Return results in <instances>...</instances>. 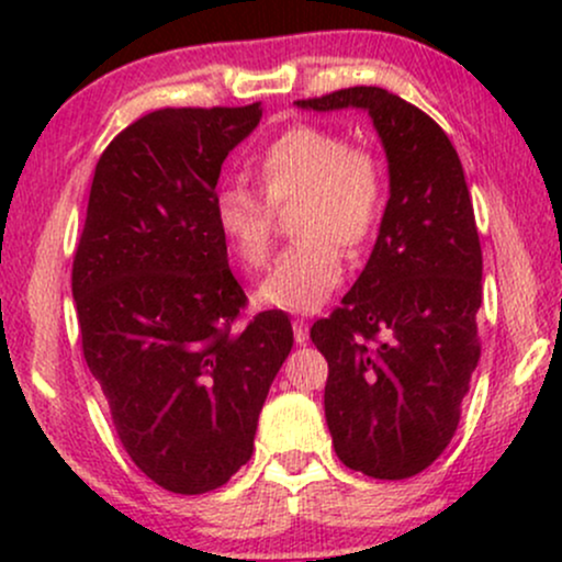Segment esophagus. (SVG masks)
Instances as JSON below:
<instances>
[{"label":"esophagus","instance_id":"esophagus-1","mask_svg":"<svg viewBox=\"0 0 562 562\" xmlns=\"http://www.w3.org/2000/svg\"><path fill=\"white\" fill-rule=\"evenodd\" d=\"M293 335H295V344H306V340H308V322L303 317L293 319Z\"/></svg>","mask_w":562,"mask_h":562}]
</instances>
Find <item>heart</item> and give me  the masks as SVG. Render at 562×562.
Segmentation results:
<instances>
[{"mask_svg":"<svg viewBox=\"0 0 562 562\" xmlns=\"http://www.w3.org/2000/svg\"><path fill=\"white\" fill-rule=\"evenodd\" d=\"M263 199L245 184H227L214 198L216 229L248 269H261L274 237V209L299 200L293 235L259 285V301L285 312H312L330 299L344 274V254L362 250L385 209V171L367 147L317 124L285 128L261 153Z\"/></svg>","mask_w":562,"mask_h":562,"instance_id":"b5f03b06","label":"heart"}]
</instances>
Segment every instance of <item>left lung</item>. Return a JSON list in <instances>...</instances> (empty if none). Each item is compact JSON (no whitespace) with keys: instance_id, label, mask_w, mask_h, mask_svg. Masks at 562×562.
<instances>
[{"instance_id":"left-lung-1","label":"left lung","mask_w":562,"mask_h":562,"mask_svg":"<svg viewBox=\"0 0 562 562\" xmlns=\"http://www.w3.org/2000/svg\"><path fill=\"white\" fill-rule=\"evenodd\" d=\"M362 108L389 158L375 248L312 340L327 359L325 417L346 468L380 481L423 473L449 447L481 359V240L460 156L443 128L380 87L295 102Z\"/></svg>"}]
</instances>
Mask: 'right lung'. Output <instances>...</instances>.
<instances>
[{
  "mask_svg": "<svg viewBox=\"0 0 562 562\" xmlns=\"http://www.w3.org/2000/svg\"><path fill=\"white\" fill-rule=\"evenodd\" d=\"M259 121L254 102L126 126L97 160L74 256L83 359L126 454L173 494L214 492L250 460L293 348L280 308L235 327L248 299L214 218L224 158Z\"/></svg>",
  "mask_w": 562,
  "mask_h": 562,
  "instance_id": "right-lung-1",
  "label": "right lung"
}]
</instances>
